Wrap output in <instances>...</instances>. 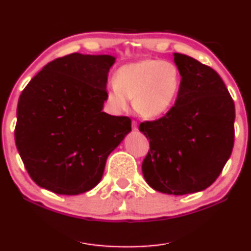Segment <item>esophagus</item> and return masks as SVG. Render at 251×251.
<instances>
[{
  "label": "esophagus",
  "instance_id": "1",
  "mask_svg": "<svg viewBox=\"0 0 251 251\" xmlns=\"http://www.w3.org/2000/svg\"><path fill=\"white\" fill-rule=\"evenodd\" d=\"M132 129L137 130V122L136 121H132Z\"/></svg>",
  "mask_w": 251,
  "mask_h": 251
}]
</instances>
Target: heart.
<instances>
[{
    "instance_id": "obj_1",
    "label": "heart",
    "mask_w": 251,
    "mask_h": 251,
    "mask_svg": "<svg viewBox=\"0 0 251 251\" xmlns=\"http://www.w3.org/2000/svg\"><path fill=\"white\" fill-rule=\"evenodd\" d=\"M181 74L172 62L161 59H142L122 66L115 75V83L107 86V100L115 110L127 108V100L144 118L165 115L177 98Z\"/></svg>"
}]
</instances>
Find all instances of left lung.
<instances>
[{"mask_svg":"<svg viewBox=\"0 0 251 251\" xmlns=\"http://www.w3.org/2000/svg\"><path fill=\"white\" fill-rule=\"evenodd\" d=\"M181 74L175 104L156 121L141 123L150 150L142 162L151 188L183 196L213 184L234 144V102L213 68L174 53Z\"/></svg>","mask_w":251,"mask_h":251,"instance_id":"left-lung-1","label":"left lung"}]
</instances>
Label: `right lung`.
Listing matches in <instances>:
<instances>
[{
	"mask_svg": "<svg viewBox=\"0 0 251 251\" xmlns=\"http://www.w3.org/2000/svg\"><path fill=\"white\" fill-rule=\"evenodd\" d=\"M111 55L72 53L43 67L21 92L15 140L38 186L74 196L101 181L130 118L102 111Z\"/></svg>",
	"mask_w": 251,
	"mask_h": 251,
	"instance_id": "add662e5",
	"label": "right lung"
}]
</instances>
